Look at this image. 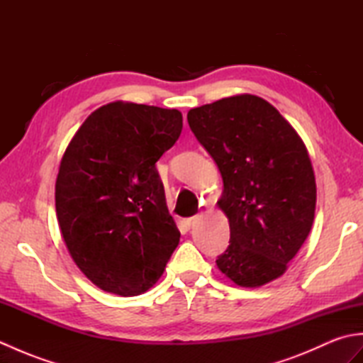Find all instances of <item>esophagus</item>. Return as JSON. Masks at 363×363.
Returning a JSON list of instances; mask_svg holds the SVG:
<instances>
[{"instance_id": "obj_1", "label": "esophagus", "mask_w": 363, "mask_h": 363, "mask_svg": "<svg viewBox=\"0 0 363 363\" xmlns=\"http://www.w3.org/2000/svg\"><path fill=\"white\" fill-rule=\"evenodd\" d=\"M198 220L196 215H194V217H189V218H184V225H186L187 228H191L195 225V221Z\"/></svg>"}]
</instances>
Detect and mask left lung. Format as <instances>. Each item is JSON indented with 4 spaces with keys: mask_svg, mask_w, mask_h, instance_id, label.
I'll return each mask as SVG.
<instances>
[{
    "mask_svg": "<svg viewBox=\"0 0 363 363\" xmlns=\"http://www.w3.org/2000/svg\"><path fill=\"white\" fill-rule=\"evenodd\" d=\"M223 177L230 238L217 265L242 287L284 274L309 235L317 184L306 145L265 99L237 95L187 113Z\"/></svg>",
    "mask_w": 363,
    "mask_h": 363,
    "instance_id": "8db88e82",
    "label": "left lung"
}]
</instances>
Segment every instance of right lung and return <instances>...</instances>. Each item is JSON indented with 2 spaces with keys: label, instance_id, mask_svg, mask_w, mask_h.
<instances>
[{
  "label": "right lung",
  "instance_id": "add662e5",
  "mask_svg": "<svg viewBox=\"0 0 363 363\" xmlns=\"http://www.w3.org/2000/svg\"><path fill=\"white\" fill-rule=\"evenodd\" d=\"M181 130L179 111L117 101L89 115L68 145L57 221L74 264L104 291H146L179 243L156 162Z\"/></svg>",
  "mask_w": 363,
  "mask_h": 363
}]
</instances>
